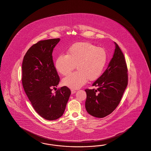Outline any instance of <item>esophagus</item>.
<instances>
[{
  "instance_id": "34e87169",
  "label": "esophagus",
  "mask_w": 151,
  "mask_h": 151,
  "mask_svg": "<svg viewBox=\"0 0 151 151\" xmlns=\"http://www.w3.org/2000/svg\"><path fill=\"white\" fill-rule=\"evenodd\" d=\"M76 92V91L75 90H71V94H75Z\"/></svg>"
}]
</instances>
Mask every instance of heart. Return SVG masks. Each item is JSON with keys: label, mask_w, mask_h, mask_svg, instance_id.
I'll list each match as a JSON object with an SVG mask.
<instances>
[{"label": "heart", "mask_w": 151, "mask_h": 151, "mask_svg": "<svg viewBox=\"0 0 151 151\" xmlns=\"http://www.w3.org/2000/svg\"><path fill=\"white\" fill-rule=\"evenodd\" d=\"M108 55L105 49L88 42L73 45L66 55L61 54L56 58L55 68L63 76L70 74L75 68L77 71L63 80V84L69 88L78 89L86 83L88 80L99 78L106 64Z\"/></svg>", "instance_id": "b5f03b06"}]
</instances>
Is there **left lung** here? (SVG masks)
Segmentation results:
<instances>
[{
  "label": "left lung",
  "instance_id": "8db88e82",
  "mask_svg": "<svg viewBox=\"0 0 151 151\" xmlns=\"http://www.w3.org/2000/svg\"><path fill=\"white\" fill-rule=\"evenodd\" d=\"M115 49L106 70L93 86L96 89H85V108L89 114L104 118L111 114L118 105L128 85V69L124 56L114 42Z\"/></svg>",
  "mask_w": 151,
  "mask_h": 151
}]
</instances>
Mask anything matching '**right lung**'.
Wrapping results in <instances>:
<instances>
[{
    "mask_svg": "<svg viewBox=\"0 0 151 151\" xmlns=\"http://www.w3.org/2000/svg\"><path fill=\"white\" fill-rule=\"evenodd\" d=\"M53 38L38 42L29 48L22 63V85L32 105L42 118L54 120L63 115L71 94L67 86L57 89L60 78L52 59L53 48L60 42Z\"/></svg>",
    "mask_w": 151,
    "mask_h": 151,
    "instance_id": "right-lung-1",
    "label": "right lung"
}]
</instances>
